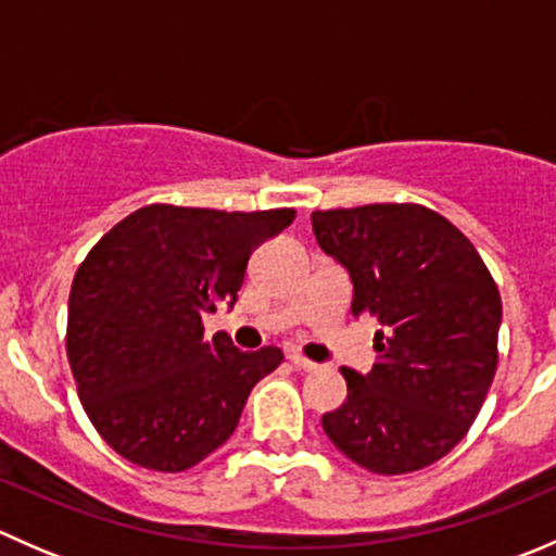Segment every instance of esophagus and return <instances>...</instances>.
Segmentation results:
<instances>
[{"label": "esophagus", "mask_w": 556, "mask_h": 556, "mask_svg": "<svg viewBox=\"0 0 556 556\" xmlns=\"http://www.w3.org/2000/svg\"><path fill=\"white\" fill-rule=\"evenodd\" d=\"M290 363H293L295 368H301V371H317V363H312L309 357H304L301 352H290Z\"/></svg>", "instance_id": "1"}]
</instances>
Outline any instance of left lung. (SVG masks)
Segmentation results:
<instances>
[{
	"label": "left lung",
	"mask_w": 556,
	"mask_h": 556,
	"mask_svg": "<svg viewBox=\"0 0 556 556\" xmlns=\"http://www.w3.org/2000/svg\"><path fill=\"white\" fill-rule=\"evenodd\" d=\"M319 250L371 314L379 363L341 368L346 401L323 430L352 463L395 476L433 465L468 433L497 368L501 293L476 247L439 212L368 204L312 212Z\"/></svg>",
	"instance_id": "left-lung-1"
}]
</instances>
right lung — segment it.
Returning <instances> with one entry per match:
<instances>
[{"label":"right lung","mask_w":556,"mask_h":556,"mask_svg":"<svg viewBox=\"0 0 556 556\" xmlns=\"http://www.w3.org/2000/svg\"><path fill=\"white\" fill-rule=\"evenodd\" d=\"M293 217L150 204L88 252L72 282L66 355L88 419L121 457L177 473L231 439L282 350L204 339L201 317L233 309L252 250Z\"/></svg>","instance_id":"add662e5"}]
</instances>
